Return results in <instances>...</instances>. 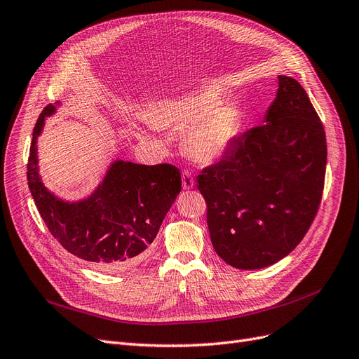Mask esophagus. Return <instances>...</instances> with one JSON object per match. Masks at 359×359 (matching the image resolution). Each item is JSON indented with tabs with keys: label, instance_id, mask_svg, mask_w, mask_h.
Masks as SVG:
<instances>
[{
	"label": "esophagus",
	"instance_id": "34e87169",
	"mask_svg": "<svg viewBox=\"0 0 359 359\" xmlns=\"http://www.w3.org/2000/svg\"><path fill=\"white\" fill-rule=\"evenodd\" d=\"M194 187V177L190 170H184L182 172V189L184 190H191Z\"/></svg>",
	"mask_w": 359,
	"mask_h": 359
}]
</instances>
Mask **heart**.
<instances>
[{
	"mask_svg": "<svg viewBox=\"0 0 359 359\" xmlns=\"http://www.w3.org/2000/svg\"><path fill=\"white\" fill-rule=\"evenodd\" d=\"M220 90L201 88L177 99L158 102L147 112L150 124L159 128L187 127L185 147L200 162L224 158L241 130V116L231 104H217Z\"/></svg>",
	"mask_w": 359,
	"mask_h": 359,
	"instance_id": "heart-1",
	"label": "heart"
}]
</instances>
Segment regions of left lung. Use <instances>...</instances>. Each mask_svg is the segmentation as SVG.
<instances>
[{
    "label": "left lung",
    "instance_id": "left-lung-1",
    "mask_svg": "<svg viewBox=\"0 0 359 359\" xmlns=\"http://www.w3.org/2000/svg\"><path fill=\"white\" fill-rule=\"evenodd\" d=\"M263 123L197 177L219 257L235 269L271 266L294 251L320 206L327 146L301 84L279 76Z\"/></svg>",
    "mask_w": 359,
    "mask_h": 359
}]
</instances>
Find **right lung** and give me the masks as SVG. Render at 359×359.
Here are the masks:
<instances>
[{
    "label": "right lung",
    "instance_id": "add662e5",
    "mask_svg": "<svg viewBox=\"0 0 359 359\" xmlns=\"http://www.w3.org/2000/svg\"><path fill=\"white\" fill-rule=\"evenodd\" d=\"M61 102L43 108L33 130L27 184L41 217L57 241L100 271H123L139 263L181 191L180 170L168 163L112 161L96 189L79 200L48 190L39 174L38 137Z\"/></svg>",
    "mask_w": 359,
    "mask_h": 359
}]
</instances>
